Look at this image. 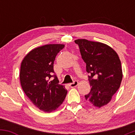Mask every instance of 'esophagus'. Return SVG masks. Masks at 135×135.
<instances>
[{
    "mask_svg": "<svg viewBox=\"0 0 135 135\" xmlns=\"http://www.w3.org/2000/svg\"><path fill=\"white\" fill-rule=\"evenodd\" d=\"M78 85V81L77 80H74L72 83L69 84V86L70 88H75Z\"/></svg>",
    "mask_w": 135,
    "mask_h": 135,
    "instance_id": "1",
    "label": "esophagus"
}]
</instances>
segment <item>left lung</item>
Wrapping results in <instances>:
<instances>
[{
    "label": "left lung",
    "mask_w": 135,
    "mask_h": 135,
    "mask_svg": "<svg viewBox=\"0 0 135 135\" xmlns=\"http://www.w3.org/2000/svg\"><path fill=\"white\" fill-rule=\"evenodd\" d=\"M82 58L86 64V72L91 86L86 100L100 108L107 105L117 92L122 79L121 63L112 48L98 42L77 39Z\"/></svg>",
    "instance_id": "obj_1"
}]
</instances>
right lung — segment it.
Listing matches in <instances>:
<instances>
[{"label":"right lung","instance_id":"add662e5","mask_svg":"<svg viewBox=\"0 0 135 135\" xmlns=\"http://www.w3.org/2000/svg\"><path fill=\"white\" fill-rule=\"evenodd\" d=\"M63 44H47L29 52L21 62L20 79L26 95L37 107L46 112L55 110L62 104L67 90L53 69L56 56Z\"/></svg>","mask_w":135,"mask_h":135}]
</instances>
